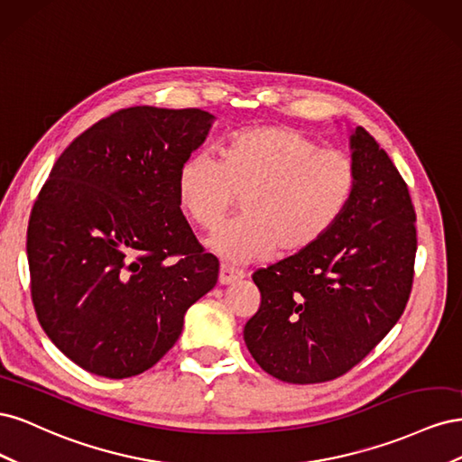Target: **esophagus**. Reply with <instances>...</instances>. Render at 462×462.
<instances>
[{
    "label": "esophagus",
    "instance_id": "1",
    "mask_svg": "<svg viewBox=\"0 0 462 462\" xmlns=\"http://www.w3.org/2000/svg\"><path fill=\"white\" fill-rule=\"evenodd\" d=\"M243 277H245V272L236 270V268H231V265H227V263H221V268H219V283L221 285L235 283V282H239V279H243Z\"/></svg>",
    "mask_w": 462,
    "mask_h": 462
}]
</instances>
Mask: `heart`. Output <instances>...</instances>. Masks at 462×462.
Here are the masks:
<instances>
[{
    "label": "heart",
    "mask_w": 462,
    "mask_h": 462,
    "mask_svg": "<svg viewBox=\"0 0 462 462\" xmlns=\"http://www.w3.org/2000/svg\"><path fill=\"white\" fill-rule=\"evenodd\" d=\"M355 190L356 167L346 153L324 150L287 125L233 133L221 158L197 152L177 175L179 204L204 231L216 229L243 197V216L209 239L216 254L235 263L262 260L275 248L309 250L337 226Z\"/></svg>",
    "instance_id": "b5f03b06"
}]
</instances>
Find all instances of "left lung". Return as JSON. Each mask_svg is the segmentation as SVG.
<instances>
[{"mask_svg":"<svg viewBox=\"0 0 462 462\" xmlns=\"http://www.w3.org/2000/svg\"><path fill=\"white\" fill-rule=\"evenodd\" d=\"M356 190L324 239L260 268L258 312L245 343L260 368L287 383L346 374L393 328L409 302L416 212L387 152L362 127L351 136Z\"/></svg>","mask_w":462,"mask_h":462,"instance_id":"obj_1","label":"left lung"}]
</instances>
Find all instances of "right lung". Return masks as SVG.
I'll return each instance as SVG.
<instances>
[{"label":"right lung","mask_w":462,"mask_h":462,"mask_svg":"<svg viewBox=\"0 0 462 462\" xmlns=\"http://www.w3.org/2000/svg\"><path fill=\"white\" fill-rule=\"evenodd\" d=\"M212 121L197 107L119 109L63 150L38 192L26 231L34 310L90 374L152 368L217 283L219 262L177 199L179 167Z\"/></svg>","instance_id":"add662e5"}]
</instances>
